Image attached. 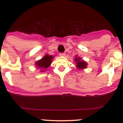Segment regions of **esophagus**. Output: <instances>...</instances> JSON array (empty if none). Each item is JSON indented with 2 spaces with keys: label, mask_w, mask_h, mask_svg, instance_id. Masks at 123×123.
Wrapping results in <instances>:
<instances>
[{
  "label": "esophagus",
  "mask_w": 123,
  "mask_h": 123,
  "mask_svg": "<svg viewBox=\"0 0 123 123\" xmlns=\"http://www.w3.org/2000/svg\"><path fill=\"white\" fill-rule=\"evenodd\" d=\"M65 55H66V54H65V53H60L59 54V55L61 56H65Z\"/></svg>",
  "instance_id": "1"
}]
</instances>
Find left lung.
<instances>
[{
	"label": "left lung",
	"instance_id": "obj_1",
	"mask_svg": "<svg viewBox=\"0 0 123 123\" xmlns=\"http://www.w3.org/2000/svg\"><path fill=\"white\" fill-rule=\"evenodd\" d=\"M76 58H75L74 61L76 64V67L78 69H84V68H86L87 67V63L85 61L82 60L81 58L80 57H78V56H75Z\"/></svg>",
	"mask_w": 123,
	"mask_h": 123
}]
</instances>
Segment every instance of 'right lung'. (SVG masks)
I'll use <instances>...</instances> for the list:
<instances>
[{
  "label": "right lung",
  "mask_w": 123,
  "mask_h": 123,
  "mask_svg": "<svg viewBox=\"0 0 123 123\" xmlns=\"http://www.w3.org/2000/svg\"><path fill=\"white\" fill-rule=\"evenodd\" d=\"M53 58H54V56L47 54L41 60L37 61L35 65L37 68L45 69L50 67V64L52 63V61ZM41 71H44V70H42Z\"/></svg>",
  "instance_id": "1"
}]
</instances>
